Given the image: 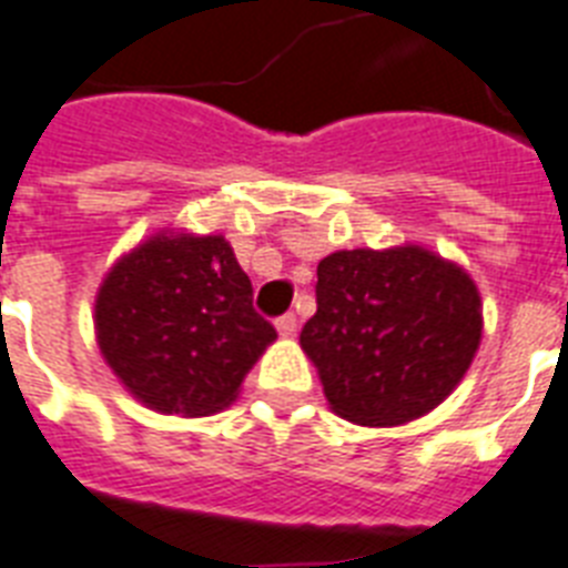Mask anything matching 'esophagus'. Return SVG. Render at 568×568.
Listing matches in <instances>:
<instances>
[{
  "label": "esophagus",
  "instance_id": "1",
  "mask_svg": "<svg viewBox=\"0 0 568 568\" xmlns=\"http://www.w3.org/2000/svg\"><path fill=\"white\" fill-rule=\"evenodd\" d=\"M275 328H278L281 337H293L298 328V320H296V313H284L278 322H275Z\"/></svg>",
  "mask_w": 568,
  "mask_h": 568
}]
</instances>
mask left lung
Returning a JSON list of instances; mask_svg holds the SVG:
<instances>
[{
	"instance_id": "1",
	"label": "left lung",
	"mask_w": 568,
	"mask_h": 568,
	"mask_svg": "<svg viewBox=\"0 0 568 568\" xmlns=\"http://www.w3.org/2000/svg\"><path fill=\"white\" fill-rule=\"evenodd\" d=\"M316 278L298 343L337 416L393 428L455 393L484 334L478 284L460 263L416 243L339 248Z\"/></svg>"
}]
</instances>
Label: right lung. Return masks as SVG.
Masks as SVG:
<instances>
[{
  "label": "right lung",
  "instance_id": "obj_1",
  "mask_svg": "<svg viewBox=\"0 0 568 568\" xmlns=\"http://www.w3.org/2000/svg\"><path fill=\"white\" fill-rule=\"evenodd\" d=\"M97 343L120 384L163 416H211L275 343L252 281L222 234L163 229L116 257L93 307Z\"/></svg>",
  "mask_w": 568,
  "mask_h": 568
}]
</instances>
